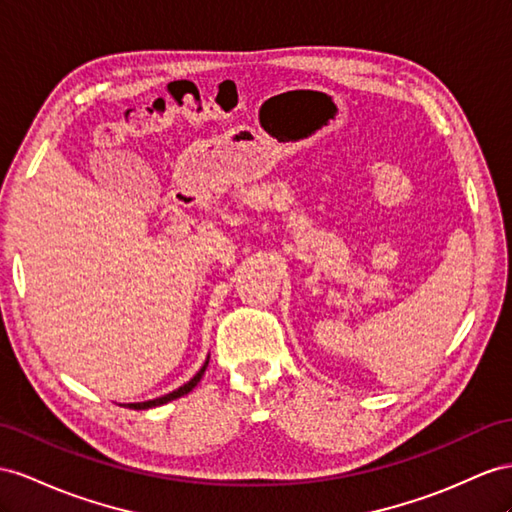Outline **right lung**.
<instances>
[{
  "mask_svg": "<svg viewBox=\"0 0 512 512\" xmlns=\"http://www.w3.org/2000/svg\"><path fill=\"white\" fill-rule=\"evenodd\" d=\"M207 363H209V357H207V361L203 363V368H201L199 372H196L186 385H181L179 389L166 393V396H162V398H155V400H147V402H131V404H123V406H129V409H134V411H144V409H153V406H162V404H166V402H170V400H177V398H181V396H186V393H190L196 385H199L201 376L205 374Z\"/></svg>",
  "mask_w": 512,
  "mask_h": 512,
  "instance_id": "right-lung-1",
  "label": "right lung"
}]
</instances>
